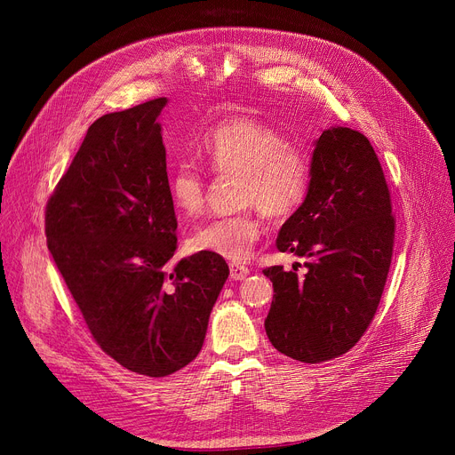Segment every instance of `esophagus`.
<instances>
[{
	"label": "esophagus",
	"instance_id": "34e87169",
	"mask_svg": "<svg viewBox=\"0 0 455 455\" xmlns=\"http://www.w3.org/2000/svg\"><path fill=\"white\" fill-rule=\"evenodd\" d=\"M249 269L242 264H230V278L232 280H245L249 276Z\"/></svg>",
	"mask_w": 455,
	"mask_h": 455
}]
</instances>
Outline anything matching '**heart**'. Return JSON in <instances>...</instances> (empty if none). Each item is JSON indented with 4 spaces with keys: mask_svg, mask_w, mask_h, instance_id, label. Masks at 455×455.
Masks as SVG:
<instances>
[{
    "mask_svg": "<svg viewBox=\"0 0 455 455\" xmlns=\"http://www.w3.org/2000/svg\"><path fill=\"white\" fill-rule=\"evenodd\" d=\"M199 153L215 175H240V206H256L275 221L290 220L307 199L312 160L302 148L288 143L282 132L258 119H223L201 136ZM170 199L184 218L204 208L206 177L199 165L180 162L175 167L170 175ZM261 232L259 215L249 208L201 225L189 235L188 245L194 252L245 261Z\"/></svg>",
    "mask_w": 455,
    "mask_h": 455,
    "instance_id": "obj_1",
    "label": "heart"
}]
</instances>
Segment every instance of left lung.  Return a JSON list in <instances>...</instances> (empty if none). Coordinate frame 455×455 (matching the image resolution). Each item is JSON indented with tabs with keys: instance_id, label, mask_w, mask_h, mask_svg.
Wrapping results in <instances>:
<instances>
[{
	"instance_id": "8db88e82",
	"label": "left lung",
	"mask_w": 455,
	"mask_h": 455,
	"mask_svg": "<svg viewBox=\"0 0 455 455\" xmlns=\"http://www.w3.org/2000/svg\"><path fill=\"white\" fill-rule=\"evenodd\" d=\"M393 245L391 194L371 141L348 127L323 131L307 199L276 240L280 252L306 259V275L264 269L275 290L266 319L273 347L302 363L348 352L376 314Z\"/></svg>"
}]
</instances>
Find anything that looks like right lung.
I'll use <instances>...</instances> for the list:
<instances>
[{
	"label": "right lung",
	"instance_id": "add662e5",
	"mask_svg": "<svg viewBox=\"0 0 455 455\" xmlns=\"http://www.w3.org/2000/svg\"><path fill=\"white\" fill-rule=\"evenodd\" d=\"M165 105L158 98L95 119L45 206L47 249L95 343L151 378L196 360L228 278L221 256L172 261Z\"/></svg>",
	"mask_w": 455,
	"mask_h": 455
}]
</instances>
